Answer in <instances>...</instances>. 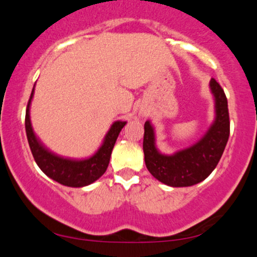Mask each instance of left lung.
<instances>
[{
  "mask_svg": "<svg viewBox=\"0 0 257 257\" xmlns=\"http://www.w3.org/2000/svg\"><path fill=\"white\" fill-rule=\"evenodd\" d=\"M210 88L216 102V119L198 143L163 155L155 145V132L150 121L144 123L143 151L145 166L158 181L172 187H188L204 181L219 162L230 135L227 99L220 84L211 78Z\"/></svg>",
  "mask_w": 257,
  "mask_h": 257,
  "instance_id": "left-lung-1",
  "label": "left lung"
}]
</instances>
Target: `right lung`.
<instances>
[{
	"instance_id": "add662e5",
	"label": "right lung",
	"mask_w": 257,
	"mask_h": 257,
	"mask_svg": "<svg viewBox=\"0 0 257 257\" xmlns=\"http://www.w3.org/2000/svg\"><path fill=\"white\" fill-rule=\"evenodd\" d=\"M34 88L32 89L30 100L27 103L26 118H25V127H26L27 141L30 144L32 155L38 167L61 185L68 187H84L96 181L106 172L108 167L110 154L115 144L116 138L125 126L126 121H115L110 126L108 134L96 154L87 158V160H69L52 154L40 143L39 139L34 135L30 119V106L33 97Z\"/></svg>"
}]
</instances>
